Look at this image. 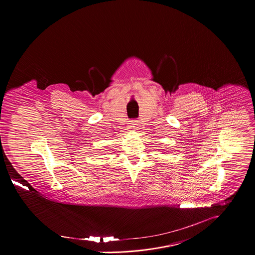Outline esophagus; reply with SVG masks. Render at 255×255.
I'll list each match as a JSON object with an SVG mask.
<instances>
[{
  "label": "esophagus",
  "mask_w": 255,
  "mask_h": 255,
  "mask_svg": "<svg viewBox=\"0 0 255 255\" xmlns=\"http://www.w3.org/2000/svg\"><path fill=\"white\" fill-rule=\"evenodd\" d=\"M130 125H131V127H132L133 128H136L139 124H138V121L135 120V121H131V124H130Z\"/></svg>",
  "instance_id": "esophagus-1"
}]
</instances>
